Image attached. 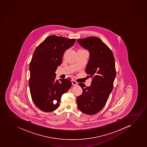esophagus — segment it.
Segmentation results:
<instances>
[{
	"mask_svg": "<svg viewBox=\"0 0 147 147\" xmlns=\"http://www.w3.org/2000/svg\"><path fill=\"white\" fill-rule=\"evenodd\" d=\"M71 82H72V84H73V86H76L78 84V83L74 80H71Z\"/></svg>",
	"mask_w": 147,
	"mask_h": 147,
	"instance_id": "obj_1",
	"label": "esophagus"
}]
</instances>
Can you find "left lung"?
Here are the masks:
<instances>
[{
	"mask_svg": "<svg viewBox=\"0 0 147 147\" xmlns=\"http://www.w3.org/2000/svg\"><path fill=\"white\" fill-rule=\"evenodd\" d=\"M77 41L89 51L86 72L92 78L90 86L79 84L83 91L77 98V106L81 112L92 115L104 108L113 90L116 75L115 59L112 51L98 37H86Z\"/></svg>",
	"mask_w": 147,
	"mask_h": 147,
	"instance_id": "8db88e82",
	"label": "left lung"
}]
</instances>
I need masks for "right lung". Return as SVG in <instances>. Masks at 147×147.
I'll list each match as a JSON object with an SVG mask.
<instances>
[{"mask_svg": "<svg viewBox=\"0 0 147 147\" xmlns=\"http://www.w3.org/2000/svg\"><path fill=\"white\" fill-rule=\"evenodd\" d=\"M76 39L51 35L37 47L30 63L29 80L33 102L42 111L51 112L59 108L61 98L71 86L68 79L56 80L55 71L61 65L63 55Z\"/></svg>", "mask_w": 147, "mask_h": 147, "instance_id": "add662e5", "label": "right lung"}]
</instances>
